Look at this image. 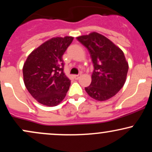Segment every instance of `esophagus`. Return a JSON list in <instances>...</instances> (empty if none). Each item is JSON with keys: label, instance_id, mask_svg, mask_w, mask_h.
<instances>
[{"label": "esophagus", "instance_id": "34e87169", "mask_svg": "<svg viewBox=\"0 0 152 152\" xmlns=\"http://www.w3.org/2000/svg\"><path fill=\"white\" fill-rule=\"evenodd\" d=\"M81 74H78V75H75L74 78H75V79H78V78L81 77Z\"/></svg>", "mask_w": 152, "mask_h": 152}]
</instances>
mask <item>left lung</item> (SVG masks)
Segmentation results:
<instances>
[{
	"label": "left lung",
	"mask_w": 152,
	"mask_h": 152,
	"mask_svg": "<svg viewBox=\"0 0 152 152\" xmlns=\"http://www.w3.org/2000/svg\"><path fill=\"white\" fill-rule=\"evenodd\" d=\"M76 39L88 50L94 70L86 93L97 101H106L116 95L124 85L129 64L124 52L103 35L92 32Z\"/></svg>",
	"instance_id": "1"
}]
</instances>
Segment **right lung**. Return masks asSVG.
<instances>
[{"mask_svg":"<svg viewBox=\"0 0 152 152\" xmlns=\"http://www.w3.org/2000/svg\"><path fill=\"white\" fill-rule=\"evenodd\" d=\"M74 37L52 38L29 54L23 67L25 86L40 104L55 106L65 98L71 81L64 73L62 56Z\"/></svg>","mask_w":152,"mask_h":152,"instance_id":"1","label":"right lung"}]
</instances>
